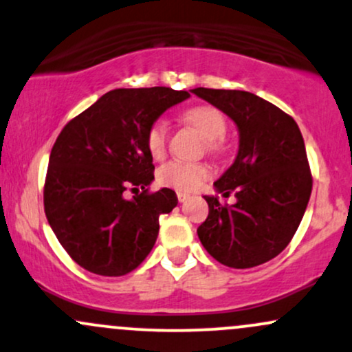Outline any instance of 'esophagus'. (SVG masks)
<instances>
[{
    "label": "esophagus",
    "instance_id": "obj_1",
    "mask_svg": "<svg viewBox=\"0 0 352 352\" xmlns=\"http://www.w3.org/2000/svg\"><path fill=\"white\" fill-rule=\"evenodd\" d=\"M177 199H179L180 204H184V201H187L190 199V195H187V193L184 192H177Z\"/></svg>",
    "mask_w": 352,
    "mask_h": 352
}]
</instances>
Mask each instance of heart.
<instances>
[{
    "instance_id": "b5f03b06",
    "label": "heart",
    "mask_w": 352,
    "mask_h": 352,
    "mask_svg": "<svg viewBox=\"0 0 352 352\" xmlns=\"http://www.w3.org/2000/svg\"><path fill=\"white\" fill-rule=\"evenodd\" d=\"M185 120L192 124L201 137L207 140L208 151H218L220 139L227 132V119L223 112L213 106H197L188 109L184 114ZM168 122L165 119L153 120L145 134V145L152 157L160 159L167 152L168 144ZM212 175L208 165L205 164H188L180 160H170L164 164L157 172V179L165 187H172L180 192H193Z\"/></svg>"
}]
</instances>
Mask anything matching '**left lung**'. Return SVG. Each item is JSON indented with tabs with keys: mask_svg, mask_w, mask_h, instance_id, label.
I'll list each match as a JSON object with an SVG mask.
<instances>
[{
	"mask_svg": "<svg viewBox=\"0 0 352 352\" xmlns=\"http://www.w3.org/2000/svg\"><path fill=\"white\" fill-rule=\"evenodd\" d=\"M220 109L238 127L235 162L218 179L221 205L205 195L208 217L197 233L204 248L230 268H253L273 260L288 246L308 207L311 179L305 140L293 117L246 91L192 89Z\"/></svg>",
	"mask_w": 352,
	"mask_h": 352,
	"instance_id": "obj_1",
	"label": "left lung"
}]
</instances>
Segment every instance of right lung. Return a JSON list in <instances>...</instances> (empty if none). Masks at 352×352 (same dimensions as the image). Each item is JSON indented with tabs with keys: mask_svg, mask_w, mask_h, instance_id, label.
<instances>
[{
	"mask_svg": "<svg viewBox=\"0 0 352 352\" xmlns=\"http://www.w3.org/2000/svg\"><path fill=\"white\" fill-rule=\"evenodd\" d=\"M188 98L170 87L114 89L56 139L44 212L63 248L87 272L122 276L155 245L159 217L179 200L170 188L148 192L155 167L145 134L168 107ZM127 188L143 192L125 199Z\"/></svg>",
	"mask_w": 352,
	"mask_h": 352,
	"instance_id": "1",
	"label": "right lung"
}]
</instances>
